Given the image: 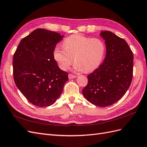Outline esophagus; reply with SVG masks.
<instances>
[{
    "instance_id": "34e87169",
    "label": "esophagus",
    "mask_w": 147,
    "mask_h": 147,
    "mask_svg": "<svg viewBox=\"0 0 147 147\" xmlns=\"http://www.w3.org/2000/svg\"><path fill=\"white\" fill-rule=\"evenodd\" d=\"M68 76H69V79H73V78H76V75H72V74H69Z\"/></svg>"
}]
</instances>
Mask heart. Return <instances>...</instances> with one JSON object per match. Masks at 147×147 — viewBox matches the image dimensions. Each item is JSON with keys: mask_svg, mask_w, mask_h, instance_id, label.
Returning <instances> with one entry per match:
<instances>
[{"mask_svg": "<svg viewBox=\"0 0 147 147\" xmlns=\"http://www.w3.org/2000/svg\"><path fill=\"white\" fill-rule=\"evenodd\" d=\"M63 45L64 47L56 45L53 51L54 58L63 70L68 69L74 60L75 70L91 72L99 66L105 51L104 43L100 39L80 34L66 38Z\"/></svg>", "mask_w": 147, "mask_h": 147, "instance_id": "1", "label": "heart"}]
</instances>
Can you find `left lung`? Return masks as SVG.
Masks as SVG:
<instances>
[{
    "mask_svg": "<svg viewBox=\"0 0 147 147\" xmlns=\"http://www.w3.org/2000/svg\"><path fill=\"white\" fill-rule=\"evenodd\" d=\"M106 55L103 63L88 75L82 90L85 99L96 106L116 103L129 88L133 74V53L127 42L110 31H102Z\"/></svg>",
    "mask_w": 147,
    "mask_h": 147,
    "instance_id": "left-lung-1",
    "label": "left lung"
}]
</instances>
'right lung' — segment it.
I'll return each instance as SVG.
<instances>
[{
    "instance_id": "right-lung-1",
    "label": "right lung",
    "mask_w": 147,
    "mask_h": 147,
    "mask_svg": "<svg viewBox=\"0 0 147 147\" xmlns=\"http://www.w3.org/2000/svg\"><path fill=\"white\" fill-rule=\"evenodd\" d=\"M64 36L37 29L20 41L13 58L17 88L32 104L44 107L59 98L68 74L59 69L53 56L56 44Z\"/></svg>"
}]
</instances>
